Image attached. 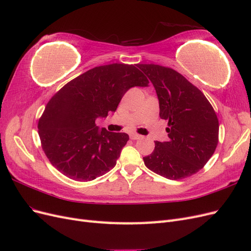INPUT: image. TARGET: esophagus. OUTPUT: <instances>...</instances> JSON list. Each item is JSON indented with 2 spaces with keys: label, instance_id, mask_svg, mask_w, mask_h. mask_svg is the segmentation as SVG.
I'll list each match as a JSON object with an SVG mask.
<instances>
[{
  "label": "esophagus",
  "instance_id": "1",
  "mask_svg": "<svg viewBox=\"0 0 251 251\" xmlns=\"http://www.w3.org/2000/svg\"><path fill=\"white\" fill-rule=\"evenodd\" d=\"M130 138H131V139H133V140H137V139L142 138V136H141V135H139V134L132 133V134H130Z\"/></svg>",
  "mask_w": 251,
  "mask_h": 251
}]
</instances>
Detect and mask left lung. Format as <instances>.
<instances>
[{
  "instance_id": "8db88e82",
  "label": "left lung",
  "mask_w": 251,
  "mask_h": 251,
  "mask_svg": "<svg viewBox=\"0 0 251 251\" xmlns=\"http://www.w3.org/2000/svg\"><path fill=\"white\" fill-rule=\"evenodd\" d=\"M138 68L155 87L160 118L169 121V141H156L153 153L143 157L144 164L170 180L191 177L215 153L217 114L201 91L176 70L154 64H139Z\"/></svg>"
}]
</instances>
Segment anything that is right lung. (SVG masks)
Here are the masks:
<instances>
[{"mask_svg":"<svg viewBox=\"0 0 251 251\" xmlns=\"http://www.w3.org/2000/svg\"><path fill=\"white\" fill-rule=\"evenodd\" d=\"M137 65L95 67L60 89L39 119L44 153L54 168L75 181H92L116 165L128 140L126 133L98 130L96 119L114 112L126 91L147 87Z\"/></svg>","mask_w":251,"mask_h":251,"instance_id":"add662e5","label":"right lung"}]
</instances>
